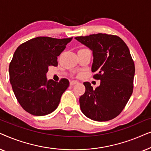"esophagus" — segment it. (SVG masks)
<instances>
[{
  "label": "esophagus",
  "mask_w": 151,
  "mask_h": 151,
  "mask_svg": "<svg viewBox=\"0 0 151 151\" xmlns=\"http://www.w3.org/2000/svg\"><path fill=\"white\" fill-rule=\"evenodd\" d=\"M78 83V82L76 81V80H71V81H70V84H71V85H74V84H76Z\"/></svg>",
  "instance_id": "obj_1"
}]
</instances>
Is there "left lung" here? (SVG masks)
<instances>
[{"label":"left lung","mask_w":151,"mask_h":151,"mask_svg":"<svg viewBox=\"0 0 151 151\" xmlns=\"http://www.w3.org/2000/svg\"><path fill=\"white\" fill-rule=\"evenodd\" d=\"M75 39L93 51L91 71L101 81L96 89L84 82L85 93L79 99L82 112L95 121L115 118L133 93L135 65L127 45L118 36L100 33Z\"/></svg>","instance_id":"obj_1"}]
</instances>
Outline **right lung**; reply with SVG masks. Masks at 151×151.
Returning a JSON list of instances; mask_svg holds the SVG:
<instances>
[{"instance_id":"obj_1","label":"right lung","mask_w":151,"mask_h":151,"mask_svg":"<svg viewBox=\"0 0 151 151\" xmlns=\"http://www.w3.org/2000/svg\"><path fill=\"white\" fill-rule=\"evenodd\" d=\"M73 38L57 39L37 37L22 43L14 52L9 64V80L18 102L27 112L42 116L58 106L69 82L47 80L51 66H58V56Z\"/></svg>"}]
</instances>
